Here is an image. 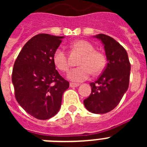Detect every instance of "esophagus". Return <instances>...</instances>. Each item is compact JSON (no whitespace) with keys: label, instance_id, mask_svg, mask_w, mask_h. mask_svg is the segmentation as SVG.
Segmentation results:
<instances>
[{"label":"esophagus","instance_id":"esophagus-1","mask_svg":"<svg viewBox=\"0 0 147 147\" xmlns=\"http://www.w3.org/2000/svg\"><path fill=\"white\" fill-rule=\"evenodd\" d=\"M79 85H80L79 84H76V83H70V87H71V88H75V87H78Z\"/></svg>","mask_w":147,"mask_h":147}]
</instances>
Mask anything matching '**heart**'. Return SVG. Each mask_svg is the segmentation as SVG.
<instances>
[{
	"label": "heart",
	"mask_w": 147,
	"mask_h": 147,
	"mask_svg": "<svg viewBox=\"0 0 147 147\" xmlns=\"http://www.w3.org/2000/svg\"><path fill=\"white\" fill-rule=\"evenodd\" d=\"M76 49L81 51L83 57L79 62L80 67L71 70L67 75L68 79L74 82H82L88 79L93 72L94 74H99L105 66V58L102 53L95 51L90 42L86 40H77L73 44ZM53 62L57 68L62 72L69 70L70 63L67 54L63 48L56 49L53 54Z\"/></svg>",
	"instance_id": "b5f03b06"
}]
</instances>
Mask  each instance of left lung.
<instances>
[{
  "instance_id": "1",
  "label": "left lung",
  "mask_w": 147,
  "mask_h": 147,
  "mask_svg": "<svg viewBox=\"0 0 147 147\" xmlns=\"http://www.w3.org/2000/svg\"><path fill=\"white\" fill-rule=\"evenodd\" d=\"M95 37L104 44L107 63L98 80L90 83L91 93L84 105L90 112L103 114L113 110L128 89L131 66L127 51L116 40L103 34Z\"/></svg>"
}]
</instances>
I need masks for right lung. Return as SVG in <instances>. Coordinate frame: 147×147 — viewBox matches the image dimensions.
<instances>
[{"label":"right lung","instance_id":"add662e5","mask_svg":"<svg viewBox=\"0 0 147 147\" xmlns=\"http://www.w3.org/2000/svg\"><path fill=\"white\" fill-rule=\"evenodd\" d=\"M63 37L39 34L24 45L14 64L13 85L17 102L40 120L57 113L69 82L56 70L53 54Z\"/></svg>","mask_w":147,"mask_h":147}]
</instances>
